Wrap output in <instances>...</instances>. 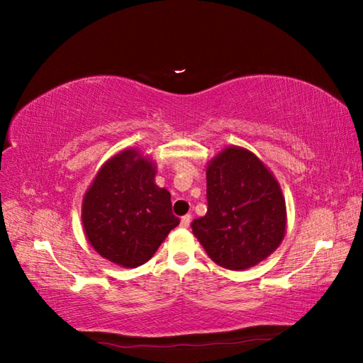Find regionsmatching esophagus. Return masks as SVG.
Instances as JSON below:
<instances>
[{"instance_id": "esophagus-1", "label": "esophagus", "mask_w": 363, "mask_h": 363, "mask_svg": "<svg viewBox=\"0 0 363 363\" xmlns=\"http://www.w3.org/2000/svg\"><path fill=\"white\" fill-rule=\"evenodd\" d=\"M190 214H186V216L181 218V227H189L190 225Z\"/></svg>"}]
</instances>
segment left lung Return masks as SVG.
Segmentation results:
<instances>
[{
    "mask_svg": "<svg viewBox=\"0 0 363 363\" xmlns=\"http://www.w3.org/2000/svg\"><path fill=\"white\" fill-rule=\"evenodd\" d=\"M208 211L192 232L211 259L243 270L277 250L286 227L279 182L255 153L227 147L206 168Z\"/></svg>",
    "mask_w": 363,
    "mask_h": 363,
    "instance_id": "obj_1",
    "label": "left lung"
}]
</instances>
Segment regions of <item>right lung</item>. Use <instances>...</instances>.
<instances>
[{
	"label": "right lung",
	"instance_id": "right-lung-1",
	"mask_svg": "<svg viewBox=\"0 0 363 363\" xmlns=\"http://www.w3.org/2000/svg\"><path fill=\"white\" fill-rule=\"evenodd\" d=\"M82 218L91 247L123 267L149 261L179 224L169 192L155 184V167L133 149L99 169L84 195Z\"/></svg>",
	"mask_w": 363,
	"mask_h": 363
}]
</instances>
